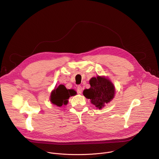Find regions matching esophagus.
Returning a JSON list of instances; mask_svg holds the SVG:
<instances>
[{
  "label": "esophagus",
  "mask_w": 159,
  "mask_h": 159,
  "mask_svg": "<svg viewBox=\"0 0 159 159\" xmlns=\"http://www.w3.org/2000/svg\"><path fill=\"white\" fill-rule=\"evenodd\" d=\"M77 93H78V94H81V93H82V87H81L80 85H79V86L77 87Z\"/></svg>",
  "instance_id": "obj_1"
}]
</instances>
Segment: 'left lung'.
<instances>
[{"label": "left lung", "instance_id": "1", "mask_svg": "<svg viewBox=\"0 0 159 159\" xmlns=\"http://www.w3.org/2000/svg\"><path fill=\"white\" fill-rule=\"evenodd\" d=\"M89 84L90 87L85 89L83 94L98 109L103 108L106 104L114 98L115 87L105 77H93L89 80Z\"/></svg>", "mask_w": 159, "mask_h": 159}]
</instances>
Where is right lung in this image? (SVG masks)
Masks as SVG:
<instances>
[{"label":"right lung","mask_w":159,"mask_h":159,"mask_svg":"<svg viewBox=\"0 0 159 159\" xmlns=\"http://www.w3.org/2000/svg\"><path fill=\"white\" fill-rule=\"evenodd\" d=\"M75 94L76 92L74 89H67L63 85L61 84L52 92L50 101L53 104L60 107L63 104H67L69 98Z\"/></svg>","instance_id":"obj_1"}]
</instances>
